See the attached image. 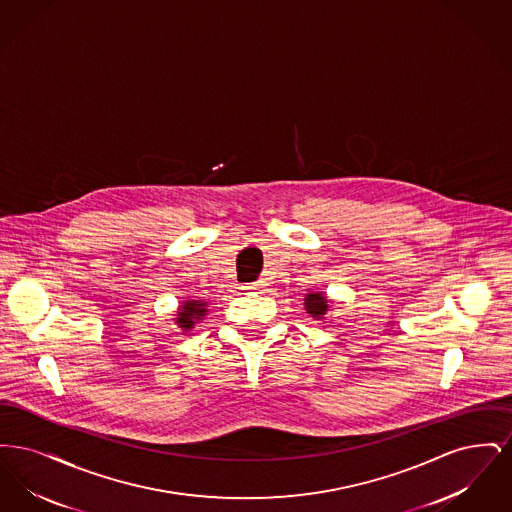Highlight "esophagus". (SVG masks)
Here are the masks:
<instances>
[{
  "label": "esophagus",
  "instance_id": "34e87169",
  "mask_svg": "<svg viewBox=\"0 0 512 512\" xmlns=\"http://www.w3.org/2000/svg\"><path fill=\"white\" fill-rule=\"evenodd\" d=\"M263 286H265L263 282H253V284H244L242 290H245V292H255V290H259V288H263Z\"/></svg>",
  "mask_w": 512,
  "mask_h": 512
}]
</instances>
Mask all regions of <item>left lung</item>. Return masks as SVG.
Returning <instances> with one entry per match:
<instances>
[{
  "instance_id": "1",
  "label": "left lung",
  "mask_w": 512,
  "mask_h": 512,
  "mask_svg": "<svg viewBox=\"0 0 512 512\" xmlns=\"http://www.w3.org/2000/svg\"><path fill=\"white\" fill-rule=\"evenodd\" d=\"M330 303L332 301L326 297L324 292L305 293V299H303L305 311L309 313V317H313L315 320L326 318V313L330 311Z\"/></svg>"
}]
</instances>
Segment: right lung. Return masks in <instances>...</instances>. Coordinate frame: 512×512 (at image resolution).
<instances>
[{"label":"right lung","instance_id":"right-lung-1","mask_svg":"<svg viewBox=\"0 0 512 512\" xmlns=\"http://www.w3.org/2000/svg\"><path fill=\"white\" fill-rule=\"evenodd\" d=\"M205 315H207V301H203V299H184L178 305L174 322L182 330H192L195 322L203 320Z\"/></svg>","mask_w":512,"mask_h":512}]
</instances>
